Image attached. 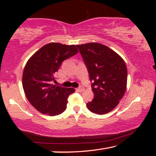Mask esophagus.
<instances>
[{"mask_svg":"<svg viewBox=\"0 0 156 156\" xmlns=\"http://www.w3.org/2000/svg\"><path fill=\"white\" fill-rule=\"evenodd\" d=\"M76 90L79 92H81V91H83L84 90V88L83 87H79L78 88L76 89Z\"/></svg>","mask_w":156,"mask_h":156,"instance_id":"esophagus-1","label":"esophagus"}]
</instances>
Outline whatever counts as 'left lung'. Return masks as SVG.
I'll return each instance as SVG.
<instances>
[{
    "instance_id": "left-lung-1",
    "label": "left lung",
    "mask_w": 156,
    "mask_h": 156,
    "mask_svg": "<svg viewBox=\"0 0 156 156\" xmlns=\"http://www.w3.org/2000/svg\"><path fill=\"white\" fill-rule=\"evenodd\" d=\"M76 46L92 81L94 98L87 107L97 114L109 113L125 94L127 83L125 62L117 53L104 44L89 43Z\"/></svg>"
}]
</instances>
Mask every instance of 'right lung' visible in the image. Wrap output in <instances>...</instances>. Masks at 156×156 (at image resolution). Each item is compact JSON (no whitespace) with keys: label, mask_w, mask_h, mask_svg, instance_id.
Masks as SVG:
<instances>
[{"label":"right lung","mask_w":156,"mask_h":156,"mask_svg":"<svg viewBox=\"0 0 156 156\" xmlns=\"http://www.w3.org/2000/svg\"><path fill=\"white\" fill-rule=\"evenodd\" d=\"M78 51L74 44L51 43L28 60L23 71V87L29 102L39 112L54 116L65 111L68 97L75 89L56 87L51 82L63 60Z\"/></svg>","instance_id":"1"}]
</instances>
